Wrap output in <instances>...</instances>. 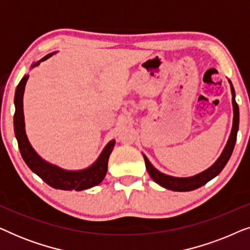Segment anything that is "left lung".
I'll list each match as a JSON object with an SVG mask.
<instances>
[{
  "mask_svg": "<svg viewBox=\"0 0 250 250\" xmlns=\"http://www.w3.org/2000/svg\"><path fill=\"white\" fill-rule=\"evenodd\" d=\"M229 83H230L231 94H232L233 122H232L230 136H229V140L227 145L224 146L223 151L221 153V156L218 157L216 162H215L210 167H208L207 169L203 170V172L196 174V175L188 176V177H177V176L167 175V174L159 172V170L149 162V159L146 158V156L142 153L143 158H145L146 168L148 170L149 175L151 176V179L155 181L157 184H159L160 187L172 191H179V192H186V191L196 190L198 188L205 186V184L209 182L210 180H213L215 176H217L218 174L222 172V169L224 168L225 165L228 164L229 159H230V157L232 155V151H233L235 141H237V133L239 129V107L237 102H235V92H234L233 85H232L230 80H229Z\"/></svg>",
  "mask_w": 250,
  "mask_h": 250,
  "instance_id": "obj_1",
  "label": "left lung"
}]
</instances>
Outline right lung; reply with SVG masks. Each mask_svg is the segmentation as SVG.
<instances>
[{"mask_svg":"<svg viewBox=\"0 0 250 250\" xmlns=\"http://www.w3.org/2000/svg\"><path fill=\"white\" fill-rule=\"evenodd\" d=\"M56 52L46 54L42 59L32 63L30 69L39 66L42 61H45L56 54ZM28 74L25 75L19 82L15 93V117H13V126H15V135L18 141L19 150L22 159L25 160L27 166L33 170L36 175H39L46 184L54 189L60 190H76L82 191L90 189L104 181L108 169V160L110 153L114 149L115 140L109 141L102 150L97 160L86 168L83 169H64L62 167L54 165L52 163L46 162L39 153L35 151L30 145L26 134L25 128V116H23V93L25 86L28 81Z\"/></svg>","mask_w":250,"mask_h":250,"instance_id":"right-lung-1","label":"right lung"}]
</instances>
